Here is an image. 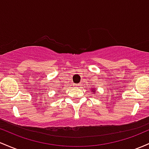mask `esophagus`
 <instances>
[{
	"label": "esophagus",
	"instance_id": "1",
	"mask_svg": "<svg viewBox=\"0 0 149 149\" xmlns=\"http://www.w3.org/2000/svg\"><path fill=\"white\" fill-rule=\"evenodd\" d=\"M74 86H76V87H79L80 84H74Z\"/></svg>",
	"mask_w": 149,
	"mask_h": 149
}]
</instances>
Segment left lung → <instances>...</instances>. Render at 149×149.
<instances>
[{"instance_id": "left-lung-1", "label": "left lung", "mask_w": 149, "mask_h": 149, "mask_svg": "<svg viewBox=\"0 0 149 149\" xmlns=\"http://www.w3.org/2000/svg\"><path fill=\"white\" fill-rule=\"evenodd\" d=\"M91 91H92V93H95L96 92V90H95L94 88H92V89H91Z\"/></svg>"}]
</instances>
